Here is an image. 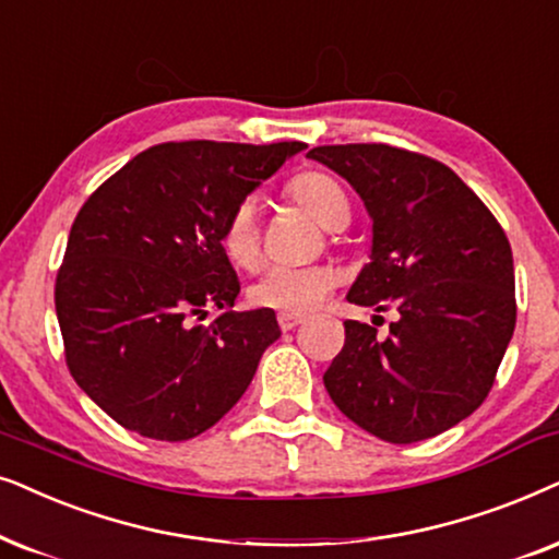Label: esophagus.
Returning <instances> with one entry per match:
<instances>
[{
    "label": "esophagus",
    "mask_w": 559,
    "mask_h": 559,
    "mask_svg": "<svg viewBox=\"0 0 559 559\" xmlns=\"http://www.w3.org/2000/svg\"><path fill=\"white\" fill-rule=\"evenodd\" d=\"M301 322H304L301 314H292V311H281V314H278V326L284 332L294 330V326H299Z\"/></svg>",
    "instance_id": "esophagus-1"
}]
</instances>
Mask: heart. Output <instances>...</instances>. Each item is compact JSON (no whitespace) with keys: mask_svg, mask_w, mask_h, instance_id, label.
Returning <instances> with one entry per match:
<instances>
[{"mask_svg":"<svg viewBox=\"0 0 559 559\" xmlns=\"http://www.w3.org/2000/svg\"><path fill=\"white\" fill-rule=\"evenodd\" d=\"M296 204L322 222L326 229H342L349 222L353 204L337 178L326 170H301L286 183ZM222 250L240 267H252L260 258L258 206L245 199L227 214L222 225ZM334 273L326 265H267L248 288L250 304L260 309H281L301 314L314 309L332 292Z\"/></svg>","mask_w":559,"mask_h":559,"instance_id":"1","label":"heart"}]
</instances>
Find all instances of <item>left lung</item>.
<instances>
[{
	"mask_svg": "<svg viewBox=\"0 0 559 559\" xmlns=\"http://www.w3.org/2000/svg\"><path fill=\"white\" fill-rule=\"evenodd\" d=\"M307 155L347 178L373 219L370 263L347 301L399 311L385 340L347 319L326 391L378 440H429L493 389L516 326L509 237L478 193L429 155L383 143Z\"/></svg>",
	"mask_w": 559,
	"mask_h": 559,
	"instance_id": "8db88e82",
	"label": "left lung"
}]
</instances>
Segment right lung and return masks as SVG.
Returning <instances> with one entry per match:
<instances>
[{
	"label": "right lung",
	"instance_id": "1",
	"mask_svg": "<svg viewBox=\"0 0 559 559\" xmlns=\"http://www.w3.org/2000/svg\"><path fill=\"white\" fill-rule=\"evenodd\" d=\"M186 140L138 153L73 219L56 275L66 366L119 427L183 442L214 427L281 337L273 309L233 311L227 214L304 151ZM206 308L226 311L193 325Z\"/></svg>",
	"mask_w": 559,
	"mask_h": 559
}]
</instances>
